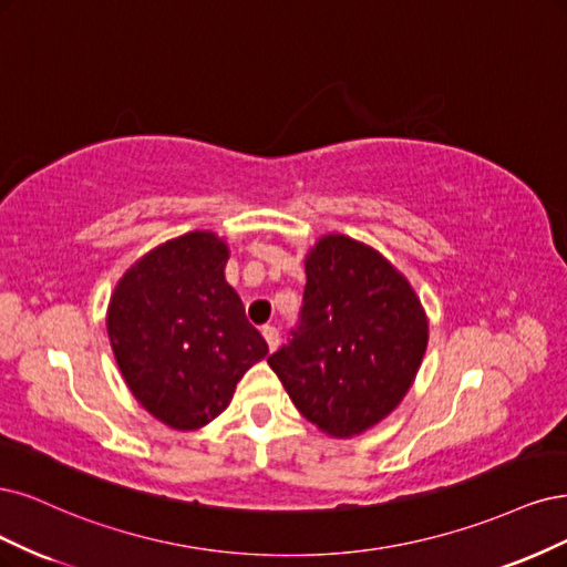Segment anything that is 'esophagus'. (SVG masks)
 I'll return each mask as SVG.
<instances>
[{"label": "esophagus", "instance_id": "esophagus-1", "mask_svg": "<svg viewBox=\"0 0 567 567\" xmlns=\"http://www.w3.org/2000/svg\"><path fill=\"white\" fill-rule=\"evenodd\" d=\"M261 334H264V339H266V343H268V349L270 351H276L278 349V343H280V334H278V327H272V324H266L264 330H261Z\"/></svg>", "mask_w": 567, "mask_h": 567}]
</instances>
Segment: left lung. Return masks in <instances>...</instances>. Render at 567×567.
<instances>
[{
	"label": "left lung",
	"instance_id": "obj_1",
	"mask_svg": "<svg viewBox=\"0 0 567 567\" xmlns=\"http://www.w3.org/2000/svg\"><path fill=\"white\" fill-rule=\"evenodd\" d=\"M426 341L410 282L372 247L327 235L306 259L299 324L268 364L310 424L351 437L395 410Z\"/></svg>",
	"mask_w": 567,
	"mask_h": 567
}]
</instances>
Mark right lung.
Instances as JSON below:
<instances>
[{"label": "right lung", "instance_id": "add662e5", "mask_svg": "<svg viewBox=\"0 0 567 567\" xmlns=\"http://www.w3.org/2000/svg\"><path fill=\"white\" fill-rule=\"evenodd\" d=\"M228 247L193 230L145 254L117 282L107 337L126 386L178 431L209 424L268 346L226 282Z\"/></svg>", "mask_w": 567, "mask_h": 567}]
</instances>
